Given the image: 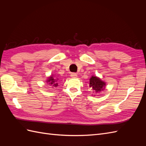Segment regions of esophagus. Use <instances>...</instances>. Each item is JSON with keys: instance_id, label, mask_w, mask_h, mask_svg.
I'll return each mask as SVG.
<instances>
[{"instance_id": "esophagus-1", "label": "esophagus", "mask_w": 146, "mask_h": 146, "mask_svg": "<svg viewBox=\"0 0 146 146\" xmlns=\"http://www.w3.org/2000/svg\"><path fill=\"white\" fill-rule=\"evenodd\" d=\"M70 77H72V78H76L77 77V75L76 73H71L70 74Z\"/></svg>"}]
</instances>
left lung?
Returning <instances> with one entry per match:
<instances>
[{
    "label": "left lung",
    "instance_id": "obj_1",
    "mask_svg": "<svg viewBox=\"0 0 146 146\" xmlns=\"http://www.w3.org/2000/svg\"><path fill=\"white\" fill-rule=\"evenodd\" d=\"M105 86V83L96 76H92L90 79V87L95 93L103 90Z\"/></svg>",
    "mask_w": 146,
    "mask_h": 146
}]
</instances>
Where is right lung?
I'll return each instance as SVG.
<instances>
[{
	"label": "right lung",
	"mask_w": 146,
	"mask_h": 146,
	"mask_svg": "<svg viewBox=\"0 0 146 146\" xmlns=\"http://www.w3.org/2000/svg\"><path fill=\"white\" fill-rule=\"evenodd\" d=\"M47 83L48 85H52V86L56 87L58 86V83H56V80L54 78V77L50 76V77L48 78V80H47Z\"/></svg>",
	"instance_id": "1"
}]
</instances>
